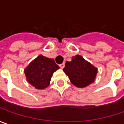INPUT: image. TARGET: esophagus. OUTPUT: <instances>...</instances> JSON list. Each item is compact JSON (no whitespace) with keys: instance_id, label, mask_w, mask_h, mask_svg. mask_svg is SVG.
<instances>
[{"instance_id":"1","label":"esophagus","mask_w":124,"mask_h":124,"mask_svg":"<svg viewBox=\"0 0 124 124\" xmlns=\"http://www.w3.org/2000/svg\"><path fill=\"white\" fill-rule=\"evenodd\" d=\"M60 67L61 68V69H63V68L64 67V63H62L61 64H60Z\"/></svg>"}]
</instances>
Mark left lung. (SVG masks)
<instances>
[{"label":"left lung","mask_w":124,"mask_h":124,"mask_svg":"<svg viewBox=\"0 0 124 124\" xmlns=\"http://www.w3.org/2000/svg\"><path fill=\"white\" fill-rule=\"evenodd\" d=\"M63 71L68 76L71 83L80 88L94 83L98 72L97 68L79 55L73 56L71 62H66Z\"/></svg>","instance_id":"1"}]
</instances>
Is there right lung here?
Wrapping results in <instances>:
<instances>
[{
	"instance_id": "obj_1",
	"label": "right lung",
	"mask_w": 124,
	"mask_h": 124,
	"mask_svg": "<svg viewBox=\"0 0 124 124\" xmlns=\"http://www.w3.org/2000/svg\"><path fill=\"white\" fill-rule=\"evenodd\" d=\"M53 59L39 55L33 60L25 69L26 80L37 89H43L48 87L53 73L59 69Z\"/></svg>"
}]
</instances>
